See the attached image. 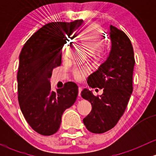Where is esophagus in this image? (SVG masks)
<instances>
[{"mask_svg": "<svg viewBox=\"0 0 156 156\" xmlns=\"http://www.w3.org/2000/svg\"><path fill=\"white\" fill-rule=\"evenodd\" d=\"M82 91V88L81 87H78V97H81V93Z\"/></svg>", "mask_w": 156, "mask_h": 156, "instance_id": "obj_1", "label": "esophagus"}]
</instances>
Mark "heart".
<instances>
[{
	"label": "heart",
	"instance_id": "b5f03b06",
	"mask_svg": "<svg viewBox=\"0 0 156 156\" xmlns=\"http://www.w3.org/2000/svg\"><path fill=\"white\" fill-rule=\"evenodd\" d=\"M80 41L87 50L100 56L102 53L101 47L103 46V31L97 24L89 25L84 29L78 36ZM69 44L64 46L62 56L66 58L69 48ZM90 68L87 66H77L72 69V76L77 81H82L89 73Z\"/></svg>",
	"mask_w": 156,
	"mask_h": 156
}]
</instances>
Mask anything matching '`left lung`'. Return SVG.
<instances>
[{
	"instance_id": "8db88e82",
	"label": "left lung",
	"mask_w": 156,
	"mask_h": 156,
	"mask_svg": "<svg viewBox=\"0 0 156 156\" xmlns=\"http://www.w3.org/2000/svg\"><path fill=\"white\" fill-rule=\"evenodd\" d=\"M111 50L106 60L88 78L92 88L103 89L100 96L84 89L81 97L91 103L92 110L83 122L89 131L103 133L114 127L125 112L133 91L135 64L131 42L123 31L110 26Z\"/></svg>"
}]
</instances>
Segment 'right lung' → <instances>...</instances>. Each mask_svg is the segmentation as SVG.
Segmentation results:
<instances>
[{"mask_svg":"<svg viewBox=\"0 0 156 156\" xmlns=\"http://www.w3.org/2000/svg\"><path fill=\"white\" fill-rule=\"evenodd\" d=\"M83 20L46 24L31 35L20 55L17 81L20 109L31 128L44 136L59 130L64 111L76 101L78 88L74 82L51 90L53 69L62 62V49Z\"/></svg>","mask_w":156,"mask_h":156,"instance_id":"right-lung-1","label":"right lung"}]
</instances>
